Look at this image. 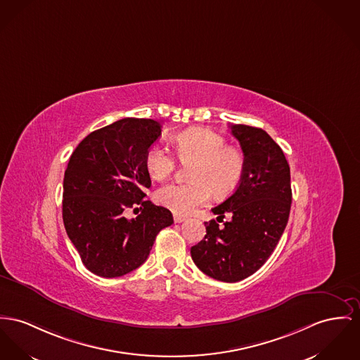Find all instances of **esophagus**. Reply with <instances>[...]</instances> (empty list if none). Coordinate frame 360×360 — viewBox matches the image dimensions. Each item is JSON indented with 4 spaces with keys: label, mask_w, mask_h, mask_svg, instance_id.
<instances>
[{
    "label": "esophagus",
    "mask_w": 360,
    "mask_h": 360,
    "mask_svg": "<svg viewBox=\"0 0 360 360\" xmlns=\"http://www.w3.org/2000/svg\"><path fill=\"white\" fill-rule=\"evenodd\" d=\"M173 219H174V222H183V221H186V217L184 216H180V214H174L173 216Z\"/></svg>",
    "instance_id": "34e87169"
}]
</instances>
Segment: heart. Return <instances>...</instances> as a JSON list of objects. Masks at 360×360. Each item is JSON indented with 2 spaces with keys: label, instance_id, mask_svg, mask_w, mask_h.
I'll return each instance as SVG.
<instances>
[{
  "label": "heart",
  "instance_id": "b5f03b06",
  "mask_svg": "<svg viewBox=\"0 0 360 360\" xmlns=\"http://www.w3.org/2000/svg\"><path fill=\"white\" fill-rule=\"evenodd\" d=\"M172 142L177 158L191 165L188 184L170 183L155 192V200L176 214H190L206 205L214 193L225 198L238 190L245 170L243 150L226 144V139L214 131L193 128L176 135ZM148 174L164 180L176 168V160L160 144H153L144 157Z\"/></svg>",
  "mask_w": 360,
  "mask_h": 360
}]
</instances>
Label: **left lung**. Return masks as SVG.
<instances>
[{
	"label": "left lung",
	"mask_w": 360,
	"mask_h": 360,
	"mask_svg": "<svg viewBox=\"0 0 360 360\" xmlns=\"http://www.w3.org/2000/svg\"><path fill=\"white\" fill-rule=\"evenodd\" d=\"M245 155L238 190L212 209L205 239L191 247L192 261L209 277L236 283L254 274L269 259L281 238L292 203L290 170L281 147L255 127L231 125Z\"/></svg>",
	"instance_id": "obj_1"
}]
</instances>
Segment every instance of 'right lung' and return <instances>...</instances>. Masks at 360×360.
I'll return each instance as SVG.
<instances>
[{
	"label": "right lung",
	"mask_w": 360,
	"mask_h": 360,
	"mask_svg": "<svg viewBox=\"0 0 360 360\" xmlns=\"http://www.w3.org/2000/svg\"><path fill=\"white\" fill-rule=\"evenodd\" d=\"M161 136V124L127 117L87 135L64 174L63 219L83 264L96 276L120 277L147 259L168 209L144 199L151 180L144 157ZM141 210L128 220L127 210Z\"/></svg>",
	"instance_id": "obj_1"
}]
</instances>
